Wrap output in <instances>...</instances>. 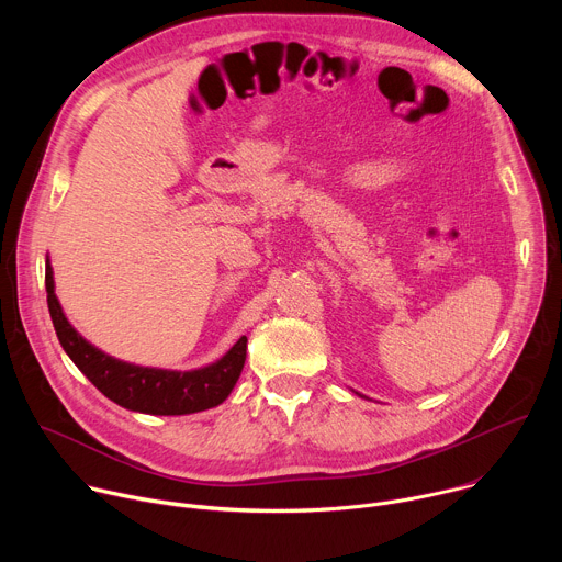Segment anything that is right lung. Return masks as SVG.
Returning <instances> with one entry per match:
<instances>
[{"mask_svg": "<svg viewBox=\"0 0 562 562\" xmlns=\"http://www.w3.org/2000/svg\"><path fill=\"white\" fill-rule=\"evenodd\" d=\"M46 300L61 349L109 400L124 409L150 416H187L222 405L247 360V336L220 360L193 371L139 367L117 360L79 336L55 295L53 267L46 258Z\"/></svg>", "mask_w": 562, "mask_h": 562, "instance_id": "1", "label": "right lung"}]
</instances>
